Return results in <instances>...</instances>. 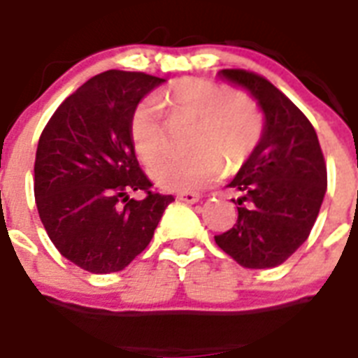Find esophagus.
I'll list each match as a JSON object with an SVG mask.
<instances>
[{"label":"esophagus","instance_id":"esophagus-1","mask_svg":"<svg viewBox=\"0 0 358 358\" xmlns=\"http://www.w3.org/2000/svg\"><path fill=\"white\" fill-rule=\"evenodd\" d=\"M177 198L185 201V203H198L199 201V194L198 192H181Z\"/></svg>","mask_w":358,"mask_h":358}]
</instances>
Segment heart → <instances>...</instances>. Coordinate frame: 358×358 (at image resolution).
<instances>
[{
    "label": "heart",
    "instance_id": "1",
    "mask_svg": "<svg viewBox=\"0 0 358 358\" xmlns=\"http://www.w3.org/2000/svg\"><path fill=\"white\" fill-rule=\"evenodd\" d=\"M162 106L176 117L196 121L188 138L194 153L162 159L151 168V177L166 190H196L209 187L228 170H237L256 151L263 134V119L256 102L228 85L203 78L177 80L160 95L136 106L130 117V140L145 164L164 153Z\"/></svg>",
    "mask_w": 358,
    "mask_h": 358
}]
</instances>
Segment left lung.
Masks as SVG:
<instances>
[{
    "label": "left lung",
    "mask_w": 358,
    "mask_h": 358,
    "mask_svg": "<svg viewBox=\"0 0 358 358\" xmlns=\"http://www.w3.org/2000/svg\"><path fill=\"white\" fill-rule=\"evenodd\" d=\"M220 76L250 91L265 127L252 157L229 182L243 196L234 228L217 245L248 268H271L308 239L327 190V166L308 117L267 78L243 69Z\"/></svg>",
    "instance_id": "left-lung-1"
}]
</instances>
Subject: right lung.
Segmentation results:
<instances>
[{
  "label": "right lung",
  "instance_id": "add662e5",
  "mask_svg": "<svg viewBox=\"0 0 358 358\" xmlns=\"http://www.w3.org/2000/svg\"><path fill=\"white\" fill-rule=\"evenodd\" d=\"M162 82L145 73L96 74L61 102L38 138V217L61 256L84 271H123L148 248L173 201L151 190L130 140L138 102ZM136 189L146 198L129 199Z\"/></svg>",
  "mask_w": 358,
  "mask_h": 358
}]
</instances>
